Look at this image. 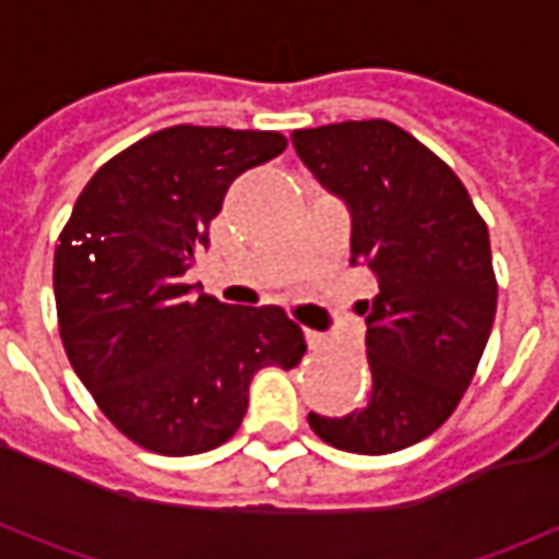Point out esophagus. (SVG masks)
<instances>
[{"mask_svg":"<svg viewBox=\"0 0 559 559\" xmlns=\"http://www.w3.org/2000/svg\"><path fill=\"white\" fill-rule=\"evenodd\" d=\"M305 341H308V347H311L314 353L326 350L329 347L326 335H320V332H314V329H305Z\"/></svg>","mask_w":559,"mask_h":559,"instance_id":"obj_1","label":"esophagus"}]
</instances>
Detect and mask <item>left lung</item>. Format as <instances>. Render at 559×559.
<instances>
[{"mask_svg":"<svg viewBox=\"0 0 559 559\" xmlns=\"http://www.w3.org/2000/svg\"><path fill=\"white\" fill-rule=\"evenodd\" d=\"M293 146L350 206V266L380 287L365 305L371 395L308 425L335 449L389 455L437 431L476 377L497 311L488 224L455 170L386 119L302 128Z\"/></svg>","mask_w":559,"mask_h":559,"instance_id":"left-lung-1","label":"left lung"}]
</instances>
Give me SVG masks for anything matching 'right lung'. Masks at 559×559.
Segmentation results:
<instances>
[{"label": "right lung", "mask_w": 559, "mask_h": 559, "mask_svg": "<svg viewBox=\"0 0 559 559\" xmlns=\"http://www.w3.org/2000/svg\"><path fill=\"white\" fill-rule=\"evenodd\" d=\"M284 148L278 131L164 128L98 167L59 233L53 293L68 359L98 411L148 452L227 443L251 377L305 356L284 308L194 299L185 281L233 179Z\"/></svg>", "instance_id": "1"}]
</instances>
